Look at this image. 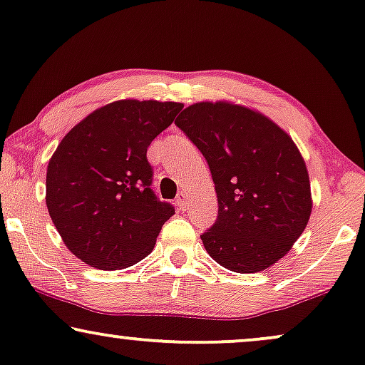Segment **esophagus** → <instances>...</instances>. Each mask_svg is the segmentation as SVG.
Returning <instances> with one entry per match:
<instances>
[{"instance_id": "esophagus-1", "label": "esophagus", "mask_w": 365, "mask_h": 365, "mask_svg": "<svg viewBox=\"0 0 365 365\" xmlns=\"http://www.w3.org/2000/svg\"><path fill=\"white\" fill-rule=\"evenodd\" d=\"M176 204L179 206V209H186V206H187V194L184 192V191H181L178 194V197H176Z\"/></svg>"}]
</instances>
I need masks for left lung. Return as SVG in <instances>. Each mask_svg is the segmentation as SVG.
<instances>
[{"label": "left lung", "mask_w": 365, "mask_h": 365, "mask_svg": "<svg viewBox=\"0 0 365 365\" xmlns=\"http://www.w3.org/2000/svg\"><path fill=\"white\" fill-rule=\"evenodd\" d=\"M176 126L211 169L217 219L202 234L209 256L252 274L291 251L312 211L306 163L292 138L259 111L227 101L194 103Z\"/></svg>", "instance_id": "8db88e82"}]
</instances>
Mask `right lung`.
Returning <instances> with one entry per match:
<instances>
[{
  "label": "right lung",
  "instance_id": "1",
  "mask_svg": "<svg viewBox=\"0 0 365 365\" xmlns=\"http://www.w3.org/2000/svg\"><path fill=\"white\" fill-rule=\"evenodd\" d=\"M182 103L121 99L88 114L58 144L46 171V206L63 242L101 271L151 254L174 207L149 187V144Z\"/></svg>",
  "mask_w": 365,
  "mask_h": 365
}]
</instances>
